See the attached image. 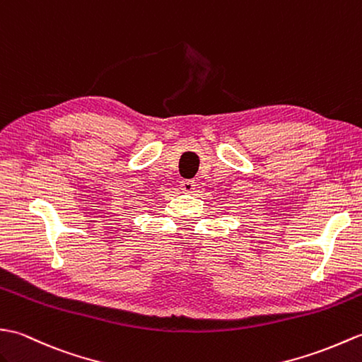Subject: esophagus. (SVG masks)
<instances>
[{
	"instance_id": "esophagus-1",
	"label": "esophagus",
	"mask_w": 362,
	"mask_h": 362,
	"mask_svg": "<svg viewBox=\"0 0 362 362\" xmlns=\"http://www.w3.org/2000/svg\"><path fill=\"white\" fill-rule=\"evenodd\" d=\"M195 186V181H181V190L184 194H194Z\"/></svg>"
}]
</instances>
